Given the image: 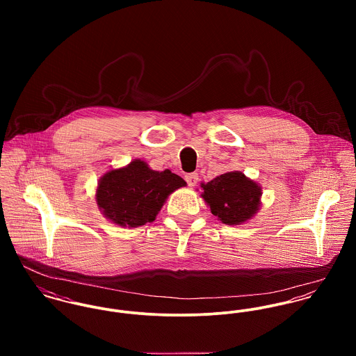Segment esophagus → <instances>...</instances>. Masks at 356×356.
Listing matches in <instances>:
<instances>
[{"instance_id": "obj_1", "label": "esophagus", "mask_w": 356, "mask_h": 356, "mask_svg": "<svg viewBox=\"0 0 356 356\" xmlns=\"http://www.w3.org/2000/svg\"><path fill=\"white\" fill-rule=\"evenodd\" d=\"M185 181L188 182L189 186H195L199 181V175L196 172H189V174L185 175Z\"/></svg>"}]
</instances>
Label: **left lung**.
I'll use <instances>...</instances> for the list:
<instances>
[{
	"mask_svg": "<svg viewBox=\"0 0 356 356\" xmlns=\"http://www.w3.org/2000/svg\"><path fill=\"white\" fill-rule=\"evenodd\" d=\"M205 203L226 225H238L250 219L259 208L260 188L243 172L233 171L202 185Z\"/></svg>",
	"mask_w": 356,
	"mask_h": 356,
	"instance_id": "8db88e82",
	"label": "left lung"
}]
</instances>
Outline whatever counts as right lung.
Masks as SVG:
<instances>
[{
    "mask_svg": "<svg viewBox=\"0 0 356 356\" xmlns=\"http://www.w3.org/2000/svg\"><path fill=\"white\" fill-rule=\"evenodd\" d=\"M186 182L170 170L153 171L134 160L126 168L106 172L99 184L97 203L119 226L138 227L153 222L171 192Z\"/></svg>",
    "mask_w": 356,
    "mask_h": 356,
    "instance_id": "1",
    "label": "right lung"
}]
</instances>
